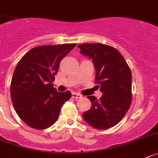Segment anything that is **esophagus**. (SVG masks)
I'll return each mask as SVG.
<instances>
[{"instance_id": "1", "label": "esophagus", "mask_w": 158, "mask_h": 158, "mask_svg": "<svg viewBox=\"0 0 158 158\" xmlns=\"http://www.w3.org/2000/svg\"><path fill=\"white\" fill-rule=\"evenodd\" d=\"M72 97H73V98H74V99H81L82 96H81V95H80V94L73 92V93H72Z\"/></svg>"}]
</instances>
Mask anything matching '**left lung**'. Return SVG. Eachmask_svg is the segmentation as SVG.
Masks as SVG:
<instances>
[{"instance_id":"8db88e82","label":"left lung","mask_w":158,"mask_h":158,"mask_svg":"<svg viewBox=\"0 0 158 158\" xmlns=\"http://www.w3.org/2000/svg\"><path fill=\"white\" fill-rule=\"evenodd\" d=\"M77 47L81 54L92 59L96 70L95 84L103 93L99 99L93 95L87 96L92 104L83 114L84 119L96 129L114 127L131 106V69L122 55L111 46L85 43Z\"/></svg>"}]
</instances>
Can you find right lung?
<instances>
[{"mask_svg":"<svg viewBox=\"0 0 158 158\" xmlns=\"http://www.w3.org/2000/svg\"><path fill=\"white\" fill-rule=\"evenodd\" d=\"M76 44L37 46L30 49L17 64L11 81V101L23 121L34 129L52 126L58 120L69 91L59 92L53 86L62 59Z\"/></svg>","mask_w":158,"mask_h":158,"instance_id":"1","label":"right lung"}]
</instances>
